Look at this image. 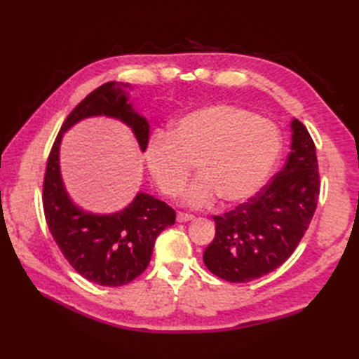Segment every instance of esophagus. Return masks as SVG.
I'll return each instance as SVG.
<instances>
[{"instance_id":"34e87169","label":"esophagus","mask_w":359,"mask_h":359,"mask_svg":"<svg viewBox=\"0 0 359 359\" xmlns=\"http://www.w3.org/2000/svg\"><path fill=\"white\" fill-rule=\"evenodd\" d=\"M194 220V216L191 215H185V212H177V222L184 224V222H191Z\"/></svg>"}]
</instances>
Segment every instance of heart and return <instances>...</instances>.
Masks as SVG:
<instances>
[{
	"instance_id": "obj_1",
	"label": "heart",
	"mask_w": 359,
	"mask_h": 359,
	"mask_svg": "<svg viewBox=\"0 0 359 359\" xmlns=\"http://www.w3.org/2000/svg\"><path fill=\"white\" fill-rule=\"evenodd\" d=\"M282 139L271 121L233 104L202 106L177 118L171 135L151 137L144 160L160 191L177 196L197 165L182 203L199 210L222 199L225 207L250 201L270 177Z\"/></svg>"
}]
</instances>
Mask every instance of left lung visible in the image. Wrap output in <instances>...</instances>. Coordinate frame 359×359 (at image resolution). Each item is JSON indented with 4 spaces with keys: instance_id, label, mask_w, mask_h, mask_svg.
I'll use <instances>...</instances> for the list:
<instances>
[{
    "instance_id": "1",
    "label": "left lung",
    "mask_w": 359,
    "mask_h": 359,
    "mask_svg": "<svg viewBox=\"0 0 359 359\" xmlns=\"http://www.w3.org/2000/svg\"><path fill=\"white\" fill-rule=\"evenodd\" d=\"M292 144L285 165L270 184L236 210L215 216L216 236L203 251V262L217 278L250 282L276 270L292 256L319 196L315 143L299 120L293 118Z\"/></svg>"
}]
</instances>
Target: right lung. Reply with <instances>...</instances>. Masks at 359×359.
Masks as SVG:
<instances>
[{"label":"right lung","instance_id":"1","mask_svg":"<svg viewBox=\"0 0 359 359\" xmlns=\"http://www.w3.org/2000/svg\"><path fill=\"white\" fill-rule=\"evenodd\" d=\"M129 83H104L80 102L60 129L46 166L43 207L53 241L75 271L94 284L120 287L147 270L157 236L174 225L175 211L144 191L123 210L100 215L72 201L65 187L60 148L65 133L81 120L108 117L131 129L142 152L149 140V121L135 111Z\"/></svg>","mask_w":359,"mask_h":359}]
</instances>
